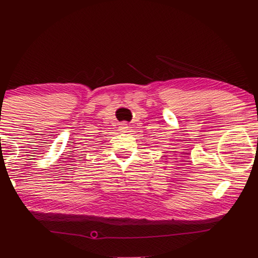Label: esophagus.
Here are the masks:
<instances>
[{"instance_id":"1","label":"esophagus","mask_w":258,"mask_h":258,"mask_svg":"<svg viewBox=\"0 0 258 258\" xmlns=\"http://www.w3.org/2000/svg\"><path fill=\"white\" fill-rule=\"evenodd\" d=\"M127 128H128V124L127 123H121L119 125V131H120V132H126V131H127Z\"/></svg>"}]
</instances>
